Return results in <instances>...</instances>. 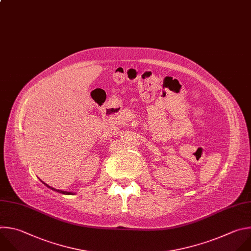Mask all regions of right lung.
Wrapping results in <instances>:
<instances>
[{
	"label": "right lung",
	"mask_w": 251,
	"mask_h": 251,
	"mask_svg": "<svg viewBox=\"0 0 251 251\" xmlns=\"http://www.w3.org/2000/svg\"><path fill=\"white\" fill-rule=\"evenodd\" d=\"M43 184H45V183H43ZM45 186H47L48 188H50V189H52V190H54V191H57V192H59V193H62V194H66V195H70V194H72L71 192H66V191H61V190H57V189H54V188H52V187H49L47 184H45Z\"/></svg>",
	"instance_id": "right-lung-1"
}]
</instances>
